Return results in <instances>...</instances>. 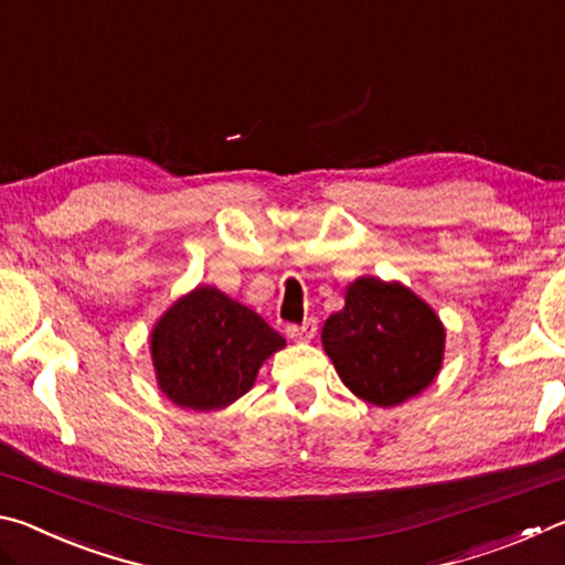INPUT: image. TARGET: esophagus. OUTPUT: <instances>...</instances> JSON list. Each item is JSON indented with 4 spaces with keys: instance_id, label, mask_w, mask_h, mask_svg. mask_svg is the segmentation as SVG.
Here are the masks:
<instances>
[{
    "instance_id": "esophagus-1",
    "label": "esophagus",
    "mask_w": 565,
    "mask_h": 565,
    "mask_svg": "<svg viewBox=\"0 0 565 565\" xmlns=\"http://www.w3.org/2000/svg\"><path fill=\"white\" fill-rule=\"evenodd\" d=\"M317 333V319H306L303 323H289L286 327V337L294 341H311Z\"/></svg>"
}]
</instances>
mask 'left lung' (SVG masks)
<instances>
[{
	"label": "left lung",
	"instance_id": "8db88e82",
	"mask_svg": "<svg viewBox=\"0 0 565 565\" xmlns=\"http://www.w3.org/2000/svg\"><path fill=\"white\" fill-rule=\"evenodd\" d=\"M444 339L441 321L414 291L371 276L349 286L347 306L321 333L343 384L376 406H396L431 384Z\"/></svg>",
	"mask_w": 565,
	"mask_h": 565
}]
</instances>
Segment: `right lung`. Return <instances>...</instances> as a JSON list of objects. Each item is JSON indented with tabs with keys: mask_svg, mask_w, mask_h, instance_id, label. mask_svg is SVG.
<instances>
[{
	"mask_svg": "<svg viewBox=\"0 0 565 565\" xmlns=\"http://www.w3.org/2000/svg\"><path fill=\"white\" fill-rule=\"evenodd\" d=\"M284 343L248 306L214 286H199L157 323L151 359L161 391L174 404L214 411L244 396L262 363Z\"/></svg>",
	"mask_w": 565,
	"mask_h": 565,
	"instance_id": "obj_1",
	"label": "right lung"
}]
</instances>
